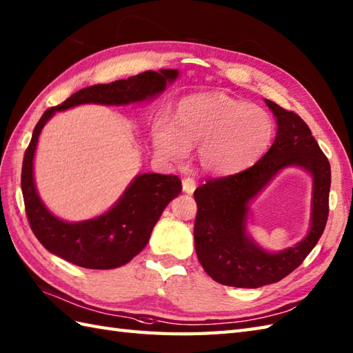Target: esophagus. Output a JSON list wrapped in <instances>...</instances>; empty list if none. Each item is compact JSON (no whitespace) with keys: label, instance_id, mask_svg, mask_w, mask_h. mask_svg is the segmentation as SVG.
Returning a JSON list of instances; mask_svg holds the SVG:
<instances>
[{"label":"esophagus","instance_id":"esophagus-1","mask_svg":"<svg viewBox=\"0 0 353 353\" xmlns=\"http://www.w3.org/2000/svg\"><path fill=\"white\" fill-rule=\"evenodd\" d=\"M194 188H196V181H194L193 178L188 176V178L183 179V190L185 193H193Z\"/></svg>","mask_w":353,"mask_h":353}]
</instances>
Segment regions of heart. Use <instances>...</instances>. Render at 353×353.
I'll return each instance as SVG.
<instances>
[{
	"mask_svg": "<svg viewBox=\"0 0 353 353\" xmlns=\"http://www.w3.org/2000/svg\"><path fill=\"white\" fill-rule=\"evenodd\" d=\"M276 136L270 112L223 92L193 94L178 103L174 124L160 119L151 137L157 156L172 163L199 147L205 170L232 175L259 160Z\"/></svg>",
	"mask_w": 353,
	"mask_h": 353,
	"instance_id": "1",
	"label": "heart"
}]
</instances>
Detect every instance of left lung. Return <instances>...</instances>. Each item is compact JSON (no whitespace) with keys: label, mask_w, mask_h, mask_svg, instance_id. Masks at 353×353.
Listing matches in <instances>:
<instances>
[{"label":"left lung","mask_w":353,"mask_h":353,"mask_svg":"<svg viewBox=\"0 0 353 353\" xmlns=\"http://www.w3.org/2000/svg\"><path fill=\"white\" fill-rule=\"evenodd\" d=\"M277 118V136L252 168L211 178L194 190V247L202 268L225 286L261 288L280 281L304 262L323 234L330 212L331 166L312 130L295 112L266 100ZM296 164L314 175V214L309 235L295 248L268 254L245 232L246 203L283 167Z\"/></svg>","instance_id":"left-lung-1"}]
</instances>
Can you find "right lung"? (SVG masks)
Listing matches in <instances>:
<instances>
[{"instance_id":"1","label":"right lung","mask_w":353,"mask_h":353,"mask_svg":"<svg viewBox=\"0 0 353 353\" xmlns=\"http://www.w3.org/2000/svg\"><path fill=\"white\" fill-rule=\"evenodd\" d=\"M176 76L175 68H161L159 73L148 70L128 79L92 85L72 94L61 105L45 110L25 151L21 187L32 234L46 250L82 268L112 270L130 262L147 245L163 210L181 192V179L176 175L142 174L128 185L114 208L103 216L67 223L52 216L41 203L34 185L32 159L41 128L57 110L83 103L127 105L142 101L161 92L166 82Z\"/></svg>"}]
</instances>
